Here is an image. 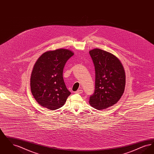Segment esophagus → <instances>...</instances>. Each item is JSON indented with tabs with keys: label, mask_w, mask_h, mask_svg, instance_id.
I'll return each instance as SVG.
<instances>
[{
	"label": "esophagus",
	"mask_w": 154,
	"mask_h": 154,
	"mask_svg": "<svg viewBox=\"0 0 154 154\" xmlns=\"http://www.w3.org/2000/svg\"><path fill=\"white\" fill-rule=\"evenodd\" d=\"M82 92H83V90H82V89H79L75 92V93L77 94H82Z\"/></svg>",
	"instance_id": "34e87169"
}]
</instances>
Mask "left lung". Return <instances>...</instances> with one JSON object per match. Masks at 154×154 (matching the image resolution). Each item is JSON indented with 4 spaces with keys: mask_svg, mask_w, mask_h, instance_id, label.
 Returning <instances> with one entry per match:
<instances>
[{
    "mask_svg": "<svg viewBox=\"0 0 154 154\" xmlns=\"http://www.w3.org/2000/svg\"><path fill=\"white\" fill-rule=\"evenodd\" d=\"M95 69V89L89 97L90 105L98 110L118 102L125 87V73L120 60L109 52L95 48L89 51Z\"/></svg>",
    "mask_w": 154,
    "mask_h": 154,
    "instance_id": "left-lung-1",
    "label": "left lung"
}]
</instances>
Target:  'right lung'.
<instances>
[{"label": "right lung", "instance_id": "add662e5", "mask_svg": "<svg viewBox=\"0 0 154 154\" xmlns=\"http://www.w3.org/2000/svg\"><path fill=\"white\" fill-rule=\"evenodd\" d=\"M74 53L60 48L43 54L35 63L30 77V89L38 104L49 110L62 107L71 94L63 78L67 60Z\"/></svg>", "mask_w": 154, "mask_h": 154}]
</instances>
